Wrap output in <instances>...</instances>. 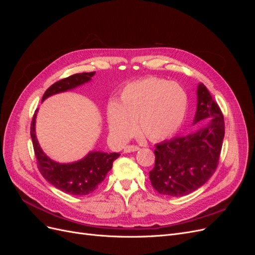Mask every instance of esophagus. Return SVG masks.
Returning a JSON list of instances; mask_svg holds the SVG:
<instances>
[{
	"instance_id": "1",
	"label": "esophagus",
	"mask_w": 255,
	"mask_h": 255,
	"mask_svg": "<svg viewBox=\"0 0 255 255\" xmlns=\"http://www.w3.org/2000/svg\"><path fill=\"white\" fill-rule=\"evenodd\" d=\"M137 150H139V146L138 145H134V144H128L125 148V152L126 153H129V152H135Z\"/></svg>"
}]
</instances>
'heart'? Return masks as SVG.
Here are the masks:
<instances>
[{"mask_svg": "<svg viewBox=\"0 0 255 255\" xmlns=\"http://www.w3.org/2000/svg\"><path fill=\"white\" fill-rule=\"evenodd\" d=\"M186 92L176 83L146 78L128 84L118 103L107 106V122L112 134L126 140L136 130L150 140H161L177 132L187 113Z\"/></svg>", "mask_w": 255, "mask_h": 255, "instance_id": "1", "label": "heart"}]
</instances>
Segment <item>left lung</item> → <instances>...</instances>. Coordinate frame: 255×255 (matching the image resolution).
I'll list each match as a JSON object with an SVG mask.
<instances>
[{"label":"left lung","instance_id":"left-lung-1","mask_svg":"<svg viewBox=\"0 0 255 255\" xmlns=\"http://www.w3.org/2000/svg\"><path fill=\"white\" fill-rule=\"evenodd\" d=\"M203 119L207 125L197 132L155 145V165L150 171V181L158 194L186 196L215 173L225 137V119L217 102L200 84L195 122Z\"/></svg>","mask_w":255,"mask_h":255}]
</instances>
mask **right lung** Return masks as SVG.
<instances>
[{"label":"right lung","instance_id":"obj_1","mask_svg":"<svg viewBox=\"0 0 255 255\" xmlns=\"http://www.w3.org/2000/svg\"><path fill=\"white\" fill-rule=\"evenodd\" d=\"M94 75L95 72L76 73L54 83L45 90L42 101L52 95L80 86L88 82ZM36 112L30 123V137L33 140L38 170L53 186L66 194L86 196L94 192L98 188L99 184L104 181L107 172L113 167V161L118 158L120 154L90 152L86 157L72 164H59L51 160L42 152L35 135Z\"/></svg>","mask_w":255,"mask_h":255}]
</instances>
